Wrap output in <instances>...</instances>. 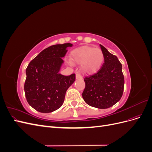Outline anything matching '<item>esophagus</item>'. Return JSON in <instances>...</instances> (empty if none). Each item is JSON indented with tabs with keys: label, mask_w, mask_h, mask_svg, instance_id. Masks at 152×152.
Listing matches in <instances>:
<instances>
[{
	"label": "esophagus",
	"mask_w": 152,
	"mask_h": 152,
	"mask_svg": "<svg viewBox=\"0 0 152 152\" xmlns=\"http://www.w3.org/2000/svg\"><path fill=\"white\" fill-rule=\"evenodd\" d=\"M82 77L79 73H76V79H82Z\"/></svg>",
	"instance_id": "obj_1"
}]
</instances>
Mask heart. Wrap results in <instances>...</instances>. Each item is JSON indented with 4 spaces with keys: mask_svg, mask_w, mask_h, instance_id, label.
<instances>
[{
    "mask_svg": "<svg viewBox=\"0 0 152 152\" xmlns=\"http://www.w3.org/2000/svg\"><path fill=\"white\" fill-rule=\"evenodd\" d=\"M71 61L80 65L84 73H92L98 70L104 62V54L99 48L82 46L74 49L70 54Z\"/></svg>",
    "mask_w": 152,
    "mask_h": 152,
    "instance_id": "heart-1",
    "label": "heart"
}]
</instances>
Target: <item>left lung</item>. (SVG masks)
I'll use <instances>...</instances> for the list:
<instances>
[{
	"label": "left lung",
	"instance_id": "obj_1",
	"mask_svg": "<svg viewBox=\"0 0 152 152\" xmlns=\"http://www.w3.org/2000/svg\"><path fill=\"white\" fill-rule=\"evenodd\" d=\"M104 63L93 75L84 79L85 89L82 98L91 107L105 109L112 107L121 99L124 86L122 66L117 57L108 52L102 45Z\"/></svg>",
	"mask_w": 152,
	"mask_h": 152
}]
</instances>
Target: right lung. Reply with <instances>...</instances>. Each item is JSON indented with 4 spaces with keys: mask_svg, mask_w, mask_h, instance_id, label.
<instances>
[{
    "mask_svg": "<svg viewBox=\"0 0 152 152\" xmlns=\"http://www.w3.org/2000/svg\"><path fill=\"white\" fill-rule=\"evenodd\" d=\"M73 44L51 45L30 62L26 70L24 89L27 102L37 111L50 113L60 108L67 89L75 80L74 73H59L67 48Z\"/></svg>",
    "mask_w": 152,
    "mask_h": 152,
    "instance_id": "add662e5",
    "label": "right lung"
}]
</instances>
